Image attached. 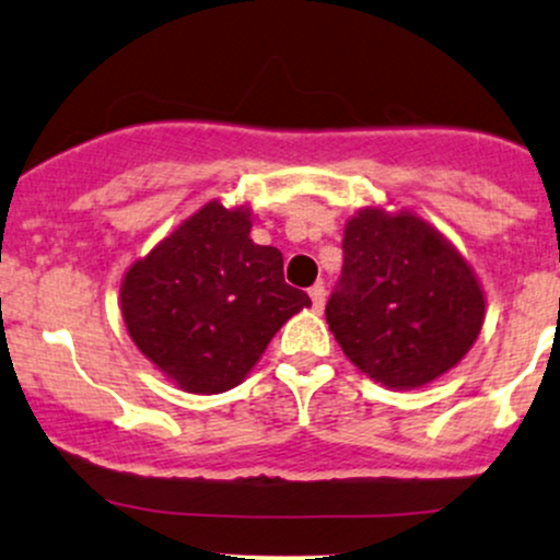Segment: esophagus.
<instances>
[{"label":"esophagus","mask_w":560,"mask_h":560,"mask_svg":"<svg viewBox=\"0 0 560 560\" xmlns=\"http://www.w3.org/2000/svg\"><path fill=\"white\" fill-rule=\"evenodd\" d=\"M311 302H313V311H324V302H326V287L324 284H316V287H311Z\"/></svg>","instance_id":"obj_1"}]
</instances>
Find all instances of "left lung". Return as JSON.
Masks as SVG:
<instances>
[{
    "mask_svg": "<svg viewBox=\"0 0 560 560\" xmlns=\"http://www.w3.org/2000/svg\"><path fill=\"white\" fill-rule=\"evenodd\" d=\"M342 249L326 324L350 363L387 389L455 369L485 324V292L464 255L423 218L384 208L358 210Z\"/></svg>",
    "mask_w": 560,
    "mask_h": 560,
    "instance_id": "8db88e82",
    "label": "left lung"
}]
</instances>
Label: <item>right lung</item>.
<instances>
[{
	"label": "right lung",
	"instance_id": "1",
	"mask_svg": "<svg viewBox=\"0 0 560 560\" xmlns=\"http://www.w3.org/2000/svg\"><path fill=\"white\" fill-rule=\"evenodd\" d=\"M249 208H199L128 268L120 313L141 355L195 395H218L260 361L273 334L311 305L284 281L276 247L249 240Z\"/></svg>",
	"mask_w": 560,
	"mask_h": 560
}]
</instances>
